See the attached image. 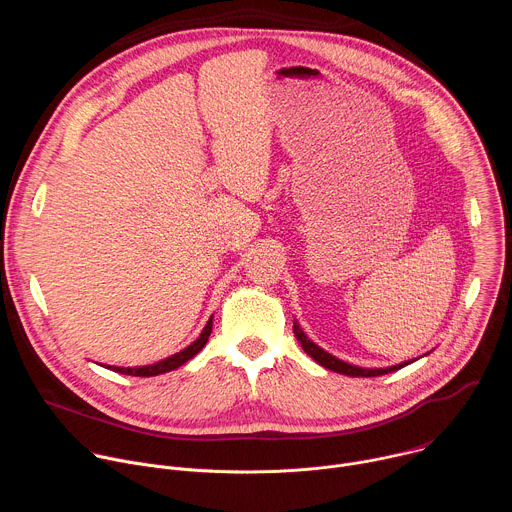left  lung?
I'll return each instance as SVG.
<instances>
[{
    "label": "left lung",
    "instance_id": "obj_1",
    "mask_svg": "<svg viewBox=\"0 0 512 512\" xmlns=\"http://www.w3.org/2000/svg\"><path fill=\"white\" fill-rule=\"evenodd\" d=\"M294 334L298 338V342L302 344V348L318 362L322 364L324 369L328 371H334V373H340V375H346V377H379V375H387V373H395L403 367H407V364H411L413 360H405L401 364H393V367H387V369H362V367H354V364L350 362H344L336 356H332L330 352H326L324 348H320L316 342H312L304 330L300 328V324L294 320Z\"/></svg>",
    "mask_w": 512,
    "mask_h": 512
}]
</instances>
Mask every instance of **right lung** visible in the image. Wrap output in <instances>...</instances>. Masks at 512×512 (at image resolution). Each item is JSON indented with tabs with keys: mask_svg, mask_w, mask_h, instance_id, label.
I'll return each instance as SVG.
<instances>
[{
	"mask_svg": "<svg viewBox=\"0 0 512 512\" xmlns=\"http://www.w3.org/2000/svg\"><path fill=\"white\" fill-rule=\"evenodd\" d=\"M212 332V316L208 318L204 330L200 332V336L190 344L186 346L184 350L164 358V360H158L154 364H145V367H107L109 371H115V373H121V375H131V377H156V375H164V373H170L178 367H182L184 362H188L190 358H194L202 348L204 344L208 342V336Z\"/></svg>",
	"mask_w": 512,
	"mask_h": 512,
	"instance_id": "obj_1",
	"label": "right lung"
}]
</instances>
